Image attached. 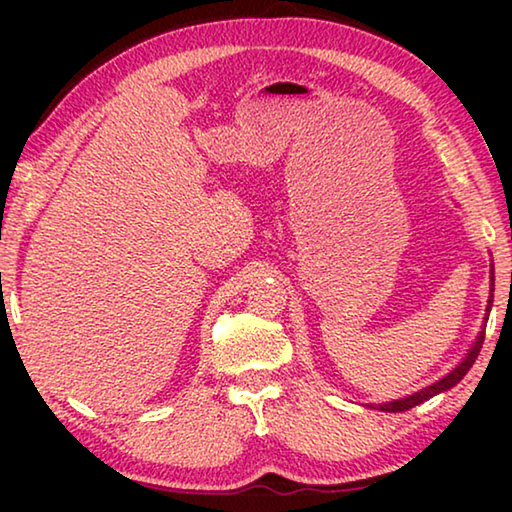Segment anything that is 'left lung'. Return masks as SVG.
Segmentation results:
<instances>
[{"instance_id":"1","label":"left lung","mask_w":512,"mask_h":512,"mask_svg":"<svg viewBox=\"0 0 512 512\" xmlns=\"http://www.w3.org/2000/svg\"><path fill=\"white\" fill-rule=\"evenodd\" d=\"M492 298H495V264H492V268H490V296H488V307H485L483 327H481V332L476 334L472 348L467 350V354L461 359V363H458L456 368L449 370L445 377H440L438 381H433V384L420 388V391H415V393L406 395V397H400V400L381 402V404H366V406H370V409H377V411H384V413H402V411L413 409V406L431 400L433 395L445 393V391H449V388H454L458 381H461L467 375V370L472 368V363L476 361V357H479L481 345H483V339H485V323H488V316H490V309H492Z\"/></svg>"}]
</instances>
